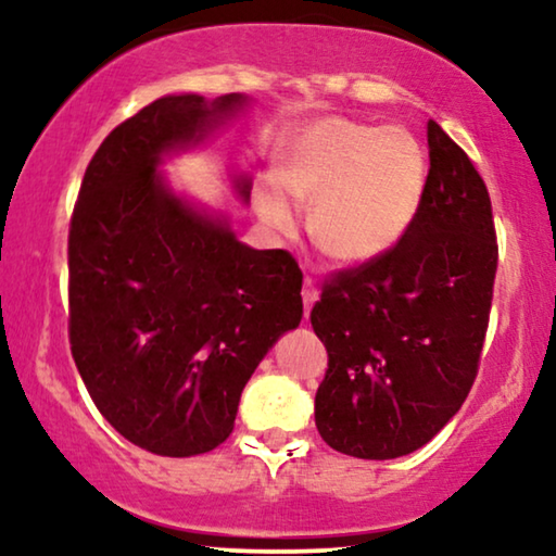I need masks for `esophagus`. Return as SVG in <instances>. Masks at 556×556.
<instances>
[{"mask_svg": "<svg viewBox=\"0 0 556 556\" xmlns=\"http://www.w3.org/2000/svg\"><path fill=\"white\" fill-rule=\"evenodd\" d=\"M301 293H303V306H306V314H308L311 306H314L316 299H318V291H316L314 280H311V278L303 280V291Z\"/></svg>", "mask_w": 556, "mask_h": 556, "instance_id": "esophagus-1", "label": "esophagus"}]
</instances>
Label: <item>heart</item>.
Segmentation results:
<instances>
[{
  "instance_id": "obj_1",
  "label": "heart",
  "mask_w": 556,
  "mask_h": 556,
  "mask_svg": "<svg viewBox=\"0 0 556 556\" xmlns=\"http://www.w3.org/2000/svg\"><path fill=\"white\" fill-rule=\"evenodd\" d=\"M428 154L407 128L318 118L286 143L276 177H257L253 204L265 227L291 232L295 204L311 207L316 248L337 263L375 261L420 210Z\"/></svg>"
}]
</instances>
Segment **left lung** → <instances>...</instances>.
I'll use <instances>...</instances> for the list:
<instances>
[{"label":"left lung","instance_id":"8db88e82","mask_svg":"<svg viewBox=\"0 0 556 556\" xmlns=\"http://www.w3.org/2000/svg\"><path fill=\"white\" fill-rule=\"evenodd\" d=\"M430 172L405 235L337 270L311 308L329 352L316 428L364 460L422 447L476 382L498 268L491 197L466 151L428 121Z\"/></svg>","mask_w":556,"mask_h":556}]
</instances>
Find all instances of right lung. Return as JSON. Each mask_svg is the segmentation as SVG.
Returning <instances> with one entry per match:
<instances>
[{"label":"right lung","mask_w":556,"mask_h":556,"mask_svg":"<svg viewBox=\"0 0 556 556\" xmlns=\"http://www.w3.org/2000/svg\"><path fill=\"white\" fill-rule=\"evenodd\" d=\"M248 103L164 96L105 136L67 235V333L88 394L128 443L169 458L230 438L242 387L303 316L286 250H253L159 177ZM242 197L250 181L240 179Z\"/></svg>","instance_id":"obj_1"}]
</instances>
